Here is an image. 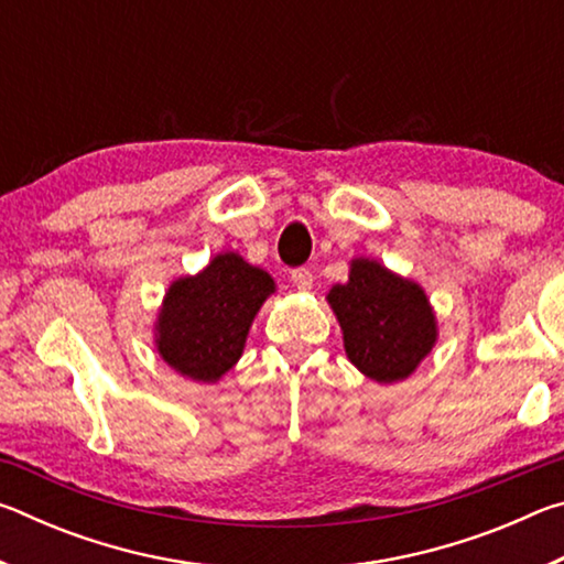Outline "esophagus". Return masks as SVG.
I'll return each instance as SVG.
<instances>
[{
  "mask_svg": "<svg viewBox=\"0 0 564 564\" xmlns=\"http://www.w3.org/2000/svg\"><path fill=\"white\" fill-rule=\"evenodd\" d=\"M291 281H293V285L299 291H311L313 289V273L308 271V269H295L293 273H291Z\"/></svg>",
  "mask_w": 564,
  "mask_h": 564,
  "instance_id": "esophagus-1",
  "label": "esophagus"
}]
</instances>
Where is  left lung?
Here are the masks:
<instances>
[{
    "label": "left lung",
    "instance_id": "1",
    "mask_svg": "<svg viewBox=\"0 0 564 564\" xmlns=\"http://www.w3.org/2000/svg\"><path fill=\"white\" fill-rule=\"evenodd\" d=\"M326 301L348 360L380 386L413 376L441 333L423 285L366 256L348 261V281L333 285Z\"/></svg>",
    "mask_w": 564,
    "mask_h": 564
}]
</instances>
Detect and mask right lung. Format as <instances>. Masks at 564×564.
<instances>
[{
    "label": "right lung",
    "mask_w": 564,
    "mask_h": 564,
    "mask_svg": "<svg viewBox=\"0 0 564 564\" xmlns=\"http://www.w3.org/2000/svg\"><path fill=\"white\" fill-rule=\"evenodd\" d=\"M275 293L269 271L221 251L194 275L171 281L154 321V346L176 376L214 386L243 356L248 330Z\"/></svg>",
    "instance_id": "obj_1"
}]
</instances>
